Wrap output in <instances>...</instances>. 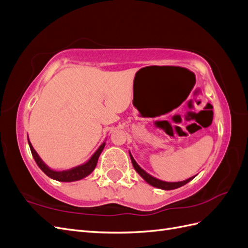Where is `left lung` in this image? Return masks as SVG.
<instances>
[{
  "instance_id": "8db88e82",
  "label": "left lung",
  "mask_w": 248,
  "mask_h": 248,
  "mask_svg": "<svg viewBox=\"0 0 248 248\" xmlns=\"http://www.w3.org/2000/svg\"><path fill=\"white\" fill-rule=\"evenodd\" d=\"M129 156H130V159H131V162H132V166H133L134 170H137L138 174H139L142 179H144L148 184H150L151 186H154V187H157V188H160V189H163V190H172V189H176V188H179V187H181V186L185 185L186 183H188L189 181H191V180H192L194 177H196V176L190 177V178L186 179V180H184V181H181V182H166V181H162V180H159V179H157V178L151 176L150 174H148V172H147L145 170H142V169L139 166L138 162H137L136 160H134L133 156L131 155L130 152H129Z\"/></svg>"
}]
</instances>
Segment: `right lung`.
<instances>
[{
	"label": "right lung",
	"instance_id": "1",
	"mask_svg": "<svg viewBox=\"0 0 248 248\" xmlns=\"http://www.w3.org/2000/svg\"><path fill=\"white\" fill-rule=\"evenodd\" d=\"M28 142H29L30 149H31L32 155L37 163V166L40 168V170L46 176H48L49 178L54 179V180H57V181H60V182L78 181V180H81V179L86 178L87 176H89L96 168V164H97V161H98L99 155L101 154L104 146H106V141H103L100 145V147L96 150V152L91 156V158H90L88 161H86L85 163L80 164V166H78L76 168H72L70 170H51L48 166H46V164L44 163V161L40 158V156L35 151V149L33 148L31 141H30L29 137H28Z\"/></svg>",
	"mask_w": 248,
	"mask_h": 248
}]
</instances>
